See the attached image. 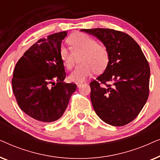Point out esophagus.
<instances>
[{
  "mask_svg": "<svg viewBox=\"0 0 160 160\" xmlns=\"http://www.w3.org/2000/svg\"><path fill=\"white\" fill-rule=\"evenodd\" d=\"M83 84V82H76V85H77L78 87H81V85Z\"/></svg>",
  "mask_w": 160,
  "mask_h": 160,
  "instance_id": "obj_1",
  "label": "esophagus"
}]
</instances>
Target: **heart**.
I'll list each match as a JSON object with an SVG mask.
<instances>
[{
    "label": "heart",
    "mask_w": 160,
    "mask_h": 160,
    "mask_svg": "<svg viewBox=\"0 0 160 160\" xmlns=\"http://www.w3.org/2000/svg\"><path fill=\"white\" fill-rule=\"evenodd\" d=\"M71 49L62 45L59 54L65 68L73 67L75 56L81 55L78 65L69 75L72 82H82L94 72L101 73L106 70L109 62V52L106 46L97 43V41L89 35L76 32L67 39Z\"/></svg>",
    "instance_id": "1"
}]
</instances>
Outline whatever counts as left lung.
<instances>
[{"mask_svg":"<svg viewBox=\"0 0 160 160\" xmlns=\"http://www.w3.org/2000/svg\"><path fill=\"white\" fill-rule=\"evenodd\" d=\"M81 31L98 38L109 52L108 66L89 84L94 110L110 125L130 123L141 112L149 93L150 68L141 47L132 37L118 30L95 28Z\"/></svg>","mask_w":160,"mask_h":160,"instance_id":"obj_1","label":"left lung"}]
</instances>
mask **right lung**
Masks as SVG:
<instances>
[{"instance_id": "right-lung-1", "label": "right lung", "mask_w": 160, "mask_h": 160, "mask_svg": "<svg viewBox=\"0 0 160 160\" xmlns=\"http://www.w3.org/2000/svg\"><path fill=\"white\" fill-rule=\"evenodd\" d=\"M67 33L60 32L41 38L15 65L12 82L15 98L19 108L38 121L60 119L76 89L75 84L63 82L66 73L59 50Z\"/></svg>"}]
</instances>
